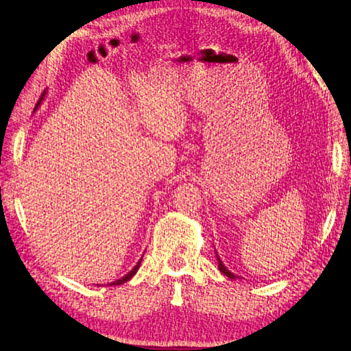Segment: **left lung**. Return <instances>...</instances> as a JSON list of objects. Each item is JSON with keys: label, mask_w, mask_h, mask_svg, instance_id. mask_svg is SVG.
<instances>
[{"label": "left lung", "mask_w": 351, "mask_h": 351, "mask_svg": "<svg viewBox=\"0 0 351 351\" xmlns=\"http://www.w3.org/2000/svg\"><path fill=\"white\" fill-rule=\"evenodd\" d=\"M218 268H219V271H221V273H223V274H226L227 277H230V278H236V276L232 274V273L230 271V269H227V267L222 264V261H221L219 258H218Z\"/></svg>", "instance_id": "left-lung-1"}]
</instances>
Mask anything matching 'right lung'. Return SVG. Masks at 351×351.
Masks as SVG:
<instances>
[{
  "instance_id": "obj_1",
  "label": "right lung",
  "mask_w": 351,
  "mask_h": 351,
  "mask_svg": "<svg viewBox=\"0 0 351 351\" xmlns=\"http://www.w3.org/2000/svg\"><path fill=\"white\" fill-rule=\"evenodd\" d=\"M43 96H44V93H43ZM43 96H41V99H43ZM41 99H40V101H38V104H37V106L40 105V102H41ZM141 261H142V258L139 259V263L136 264V265H134L133 268H132V271H129L128 274H125L124 277H121V278H119V280H117V282H112V283H110L111 286L112 285H121V283H124V282H128V280H130V278L134 276V274H136V271H138V269H139V267H141Z\"/></svg>"
}]
</instances>
